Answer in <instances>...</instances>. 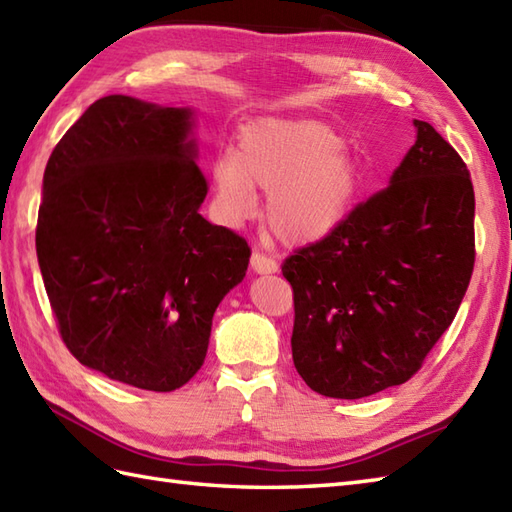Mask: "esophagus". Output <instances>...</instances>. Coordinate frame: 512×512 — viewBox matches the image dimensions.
Segmentation results:
<instances>
[{"mask_svg": "<svg viewBox=\"0 0 512 512\" xmlns=\"http://www.w3.org/2000/svg\"><path fill=\"white\" fill-rule=\"evenodd\" d=\"M251 268L257 272V275H272V272L279 270V264L272 257L255 251L251 257Z\"/></svg>", "mask_w": 512, "mask_h": 512, "instance_id": "1", "label": "esophagus"}]
</instances>
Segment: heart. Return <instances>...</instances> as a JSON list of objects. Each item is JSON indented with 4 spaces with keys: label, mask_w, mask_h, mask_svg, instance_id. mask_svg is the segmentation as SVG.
Returning a JSON list of instances; mask_svg holds the SVG:
<instances>
[{
    "label": "heart",
    "mask_w": 512,
    "mask_h": 512,
    "mask_svg": "<svg viewBox=\"0 0 512 512\" xmlns=\"http://www.w3.org/2000/svg\"><path fill=\"white\" fill-rule=\"evenodd\" d=\"M218 216L240 224L257 211L266 189L268 227L283 242L310 244L334 233L360 196L362 174L334 128L307 120L261 117L246 124L237 152L211 165Z\"/></svg>",
    "instance_id": "heart-1"
}]
</instances>
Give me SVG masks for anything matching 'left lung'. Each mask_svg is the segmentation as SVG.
Wrapping results in <instances>:
<instances>
[{"label": "left lung", "instance_id": "8db88e82", "mask_svg": "<svg viewBox=\"0 0 512 512\" xmlns=\"http://www.w3.org/2000/svg\"><path fill=\"white\" fill-rule=\"evenodd\" d=\"M414 128L390 185L281 266L294 290L292 360L318 395L362 399L408 382L469 288V170L434 126Z\"/></svg>", "mask_w": 512, "mask_h": 512}]
</instances>
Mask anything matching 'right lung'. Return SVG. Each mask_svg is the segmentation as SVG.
Segmentation results:
<instances>
[{"mask_svg":"<svg viewBox=\"0 0 512 512\" xmlns=\"http://www.w3.org/2000/svg\"><path fill=\"white\" fill-rule=\"evenodd\" d=\"M194 111L106 95L52 150L37 257L71 355L170 392L205 362L213 312L246 275L244 237L200 216Z\"/></svg>","mask_w":512,"mask_h":512,"instance_id":"right-lung-1","label":"right lung"}]
</instances>
